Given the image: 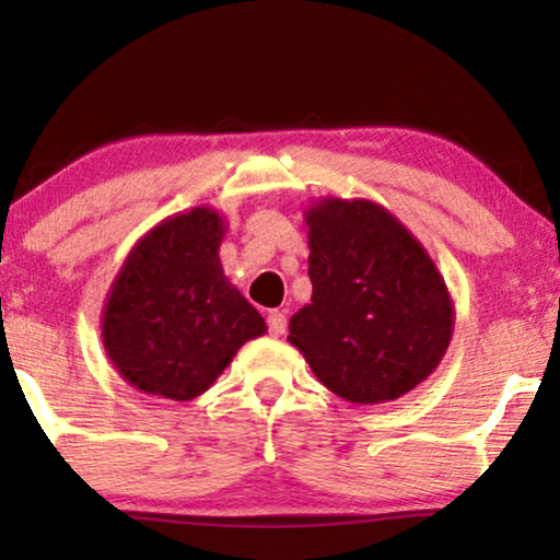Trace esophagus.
Listing matches in <instances>:
<instances>
[{
  "mask_svg": "<svg viewBox=\"0 0 560 560\" xmlns=\"http://www.w3.org/2000/svg\"><path fill=\"white\" fill-rule=\"evenodd\" d=\"M267 328H270L272 336H282L288 328V316L282 311H270L267 313Z\"/></svg>",
  "mask_w": 560,
  "mask_h": 560,
  "instance_id": "1",
  "label": "esophagus"
}]
</instances>
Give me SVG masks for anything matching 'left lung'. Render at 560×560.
<instances>
[{
  "mask_svg": "<svg viewBox=\"0 0 560 560\" xmlns=\"http://www.w3.org/2000/svg\"><path fill=\"white\" fill-rule=\"evenodd\" d=\"M311 303L288 341L334 395L377 405L433 374L454 336V301L423 244L385 206L320 198L305 211Z\"/></svg>",
  "mask_w": 560,
  "mask_h": 560,
  "instance_id": "left-lung-1",
  "label": "left lung"
}]
</instances>
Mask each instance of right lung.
Wrapping results in <instances>:
<instances>
[{
    "label": "right lung",
    "instance_id": "obj_1",
    "mask_svg": "<svg viewBox=\"0 0 560 560\" xmlns=\"http://www.w3.org/2000/svg\"><path fill=\"white\" fill-rule=\"evenodd\" d=\"M224 217L211 206L152 226L114 278L102 341L117 372L140 393L194 400L232 364L265 318L224 275Z\"/></svg>",
    "mask_w": 560,
    "mask_h": 560
}]
</instances>
